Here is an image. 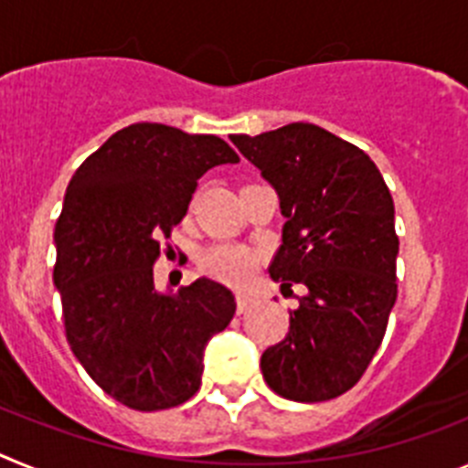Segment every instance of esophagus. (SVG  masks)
<instances>
[{"instance_id": "1", "label": "esophagus", "mask_w": 468, "mask_h": 468, "mask_svg": "<svg viewBox=\"0 0 468 468\" xmlns=\"http://www.w3.org/2000/svg\"><path fill=\"white\" fill-rule=\"evenodd\" d=\"M250 307H253V297H248L246 292H237V312L246 314Z\"/></svg>"}]
</instances>
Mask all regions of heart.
<instances>
[{"label": "heart", "instance_id": "1", "mask_svg": "<svg viewBox=\"0 0 468 468\" xmlns=\"http://www.w3.org/2000/svg\"><path fill=\"white\" fill-rule=\"evenodd\" d=\"M201 271L227 283H241L258 267V255L234 243H215L198 258Z\"/></svg>", "mask_w": 468, "mask_h": 468}]
</instances>
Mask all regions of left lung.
I'll return each instance as SVG.
<instances>
[{
    "label": "left lung",
    "instance_id": "1",
    "mask_svg": "<svg viewBox=\"0 0 468 468\" xmlns=\"http://www.w3.org/2000/svg\"><path fill=\"white\" fill-rule=\"evenodd\" d=\"M231 143L279 194L270 276L283 292L307 288L288 335L262 354L264 382L297 403L337 399L373 361L399 292L394 198L366 152L314 123Z\"/></svg>",
    "mask_w": 468,
    "mask_h": 468
}]
</instances>
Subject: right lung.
<instances>
[{
    "label": "right lung",
    "mask_w": 468,
    "mask_h": 468,
    "mask_svg": "<svg viewBox=\"0 0 468 468\" xmlns=\"http://www.w3.org/2000/svg\"><path fill=\"white\" fill-rule=\"evenodd\" d=\"M237 161L218 135L144 122L117 131L69 180L53 267L65 337L90 379L133 410L192 399L206 345L237 312L222 283L197 279L166 295L152 270L198 177Z\"/></svg>",
    "instance_id": "1"
}]
</instances>
